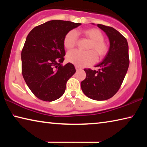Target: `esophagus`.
I'll return each instance as SVG.
<instances>
[{
  "instance_id": "1",
  "label": "esophagus",
  "mask_w": 147,
  "mask_h": 147,
  "mask_svg": "<svg viewBox=\"0 0 147 147\" xmlns=\"http://www.w3.org/2000/svg\"><path fill=\"white\" fill-rule=\"evenodd\" d=\"M75 69H76V71H78V70H80V67H79L78 66H75Z\"/></svg>"
}]
</instances>
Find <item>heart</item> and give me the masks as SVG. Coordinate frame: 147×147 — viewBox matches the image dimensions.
I'll use <instances>...</instances> for the list:
<instances>
[{
    "label": "heart",
    "instance_id": "obj_1",
    "mask_svg": "<svg viewBox=\"0 0 147 147\" xmlns=\"http://www.w3.org/2000/svg\"><path fill=\"white\" fill-rule=\"evenodd\" d=\"M87 38L91 41L89 51L82 52L79 50H73L67 54V60L78 67H86L95 63L97 59L96 53L102 58L108 53V49L104 41V36L100 30L97 28H91L83 32ZM78 42V34L75 30H71L65 35L63 39L64 47L71 49L76 46Z\"/></svg>",
    "mask_w": 147,
    "mask_h": 147
}]
</instances>
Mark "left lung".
Masks as SVG:
<instances>
[{"instance_id": "1", "label": "left lung", "mask_w": 147, "mask_h": 147, "mask_svg": "<svg viewBox=\"0 0 147 147\" xmlns=\"http://www.w3.org/2000/svg\"><path fill=\"white\" fill-rule=\"evenodd\" d=\"M97 26L108 36L109 51L102 61L95 66L99 68L98 71L84 69L86 78L81 82V88L88 97L105 100L118 91L127 73L130 63L128 45L126 39L115 28L100 24Z\"/></svg>"}]
</instances>
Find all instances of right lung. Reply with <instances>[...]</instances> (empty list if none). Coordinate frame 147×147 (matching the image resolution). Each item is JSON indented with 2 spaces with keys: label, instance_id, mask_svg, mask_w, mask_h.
<instances>
[{
  "label": "right lung",
  "instance_id": "right-lung-1",
  "mask_svg": "<svg viewBox=\"0 0 147 147\" xmlns=\"http://www.w3.org/2000/svg\"><path fill=\"white\" fill-rule=\"evenodd\" d=\"M80 25L53 20L35 27L27 36L21 52L22 74L29 89L40 100L51 102L60 98L67 82L75 73L73 64L61 65L65 55L63 39Z\"/></svg>",
  "mask_w": 147,
  "mask_h": 147
}]
</instances>
